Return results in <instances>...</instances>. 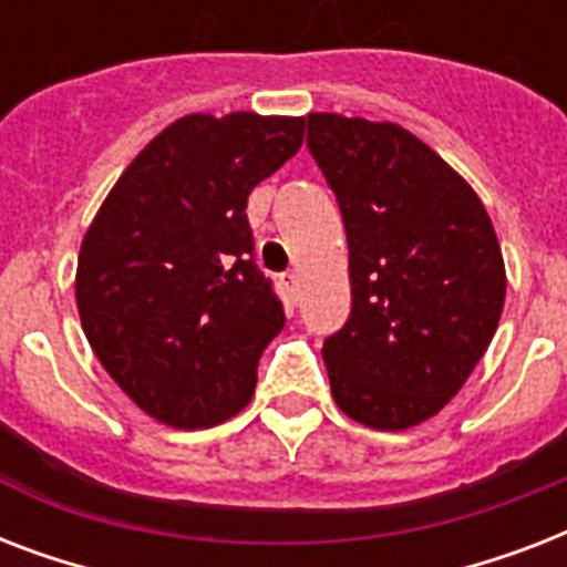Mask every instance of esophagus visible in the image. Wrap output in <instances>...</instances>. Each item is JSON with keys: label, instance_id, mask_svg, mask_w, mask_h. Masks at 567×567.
I'll use <instances>...</instances> for the list:
<instances>
[{"label": "esophagus", "instance_id": "1", "mask_svg": "<svg viewBox=\"0 0 567 567\" xmlns=\"http://www.w3.org/2000/svg\"><path fill=\"white\" fill-rule=\"evenodd\" d=\"M282 285H285V291L293 297V293L300 291V274H293V270L291 274H282Z\"/></svg>", "mask_w": 567, "mask_h": 567}]
</instances>
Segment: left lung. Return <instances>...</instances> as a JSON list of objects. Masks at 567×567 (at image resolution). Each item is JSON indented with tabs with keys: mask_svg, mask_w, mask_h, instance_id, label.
Here are the masks:
<instances>
[{
	"mask_svg": "<svg viewBox=\"0 0 567 567\" xmlns=\"http://www.w3.org/2000/svg\"><path fill=\"white\" fill-rule=\"evenodd\" d=\"M309 150L344 214L353 309L327 338L338 409L371 430L430 421L492 344L506 265L476 190L396 123L309 114Z\"/></svg>",
	"mask_w": 567,
	"mask_h": 567,
	"instance_id": "8db88e82",
	"label": "left lung"
}]
</instances>
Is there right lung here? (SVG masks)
I'll list each match as a JSON object with an SVG mask.
<instances>
[{
    "label": "right lung",
    "mask_w": 567,
    "mask_h": 567,
    "mask_svg": "<svg viewBox=\"0 0 567 567\" xmlns=\"http://www.w3.org/2000/svg\"><path fill=\"white\" fill-rule=\"evenodd\" d=\"M306 117L188 114L120 173L79 249L75 306L132 403L205 430L252 400L282 302L252 265L247 196L302 146Z\"/></svg>",
    "instance_id": "obj_1"
}]
</instances>
